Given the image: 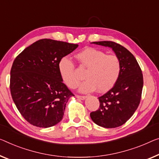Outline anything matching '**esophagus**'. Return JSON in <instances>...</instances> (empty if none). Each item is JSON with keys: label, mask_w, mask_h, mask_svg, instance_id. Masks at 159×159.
Here are the masks:
<instances>
[{"label": "esophagus", "mask_w": 159, "mask_h": 159, "mask_svg": "<svg viewBox=\"0 0 159 159\" xmlns=\"http://www.w3.org/2000/svg\"><path fill=\"white\" fill-rule=\"evenodd\" d=\"M75 97H76L77 98L80 99V100H85V99H86V96H79V95H76V96H75Z\"/></svg>", "instance_id": "1"}]
</instances>
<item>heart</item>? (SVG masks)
Here are the masks:
<instances>
[{
	"mask_svg": "<svg viewBox=\"0 0 159 159\" xmlns=\"http://www.w3.org/2000/svg\"><path fill=\"white\" fill-rule=\"evenodd\" d=\"M80 65L87 68L84 74L86 79L79 86L83 93L95 90L103 93L111 89L118 79L120 62L116 55H106L105 52L94 48H87L76 55ZM58 70L65 84L69 88L76 87L79 79L75 74V66L67 57L61 58Z\"/></svg>",
	"mask_w": 159,
	"mask_h": 159,
	"instance_id": "1",
	"label": "heart"
}]
</instances>
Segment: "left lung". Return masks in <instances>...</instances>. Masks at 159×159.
Listing matches in <instances>:
<instances>
[{
    "instance_id": "8db88e82",
    "label": "left lung",
    "mask_w": 159,
    "mask_h": 159,
    "mask_svg": "<svg viewBox=\"0 0 159 159\" xmlns=\"http://www.w3.org/2000/svg\"><path fill=\"white\" fill-rule=\"evenodd\" d=\"M91 43L111 48L120 60V72L118 80L112 89L99 97L100 107L90 114L92 120L99 126L116 128L132 116L140 103L143 74L136 59L124 46L112 41Z\"/></svg>"
}]
</instances>
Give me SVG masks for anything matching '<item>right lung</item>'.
I'll list each match as a JSON object with an SVG mask.
<instances>
[{
    "instance_id": "add662e5",
    "label": "right lung",
    "mask_w": 159,
    "mask_h": 159,
    "mask_svg": "<svg viewBox=\"0 0 159 159\" xmlns=\"http://www.w3.org/2000/svg\"><path fill=\"white\" fill-rule=\"evenodd\" d=\"M78 46L41 39L23 50L14 60L10 80L12 98L30 124L48 128L62 120L66 103L74 95L63 83L58 63Z\"/></svg>"
}]
</instances>
